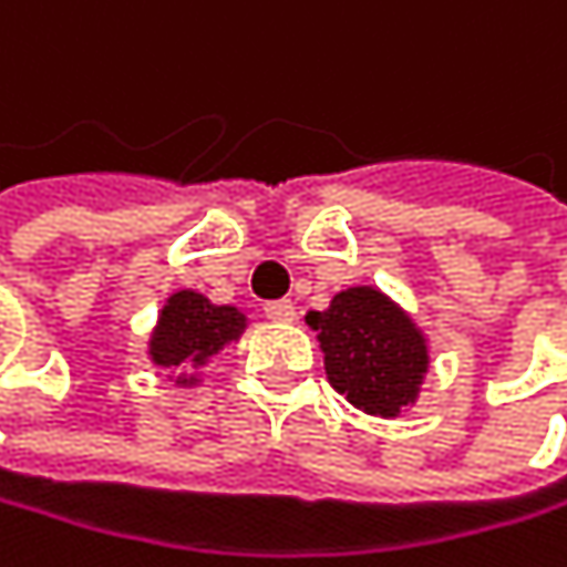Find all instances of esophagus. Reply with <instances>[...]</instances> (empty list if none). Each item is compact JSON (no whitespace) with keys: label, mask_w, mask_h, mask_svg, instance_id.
<instances>
[{"label":"esophagus","mask_w":567,"mask_h":567,"mask_svg":"<svg viewBox=\"0 0 567 567\" xmlns=\"http://www.w3.org/2000/svg\"><path fill=\"white\" fill-rule=\"evenodd\" d=\"M265 319H271V322H296V306L289 299L265 302Z\"/></svg>","instance_id":"34e87169"}]
</instances>
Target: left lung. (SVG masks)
<instances>
[{
    "mask_svg": "<svg viewBox=\"0 0 567 567\" xmlns=\"http://www.w3.org/2000/svg\"><path fill=\"white\" fill-rule=\"evenodd\" d=\"M306 322L319 332L329 385L355 409L399 419L419 402L432 362L429 339L382 289L352 286Z\"/></svg>",
    "mask_w": 567,
    "mask_h": 567,
    "instance_id": "left-lung-1",
    "label": "left lung"
}]
</instances>
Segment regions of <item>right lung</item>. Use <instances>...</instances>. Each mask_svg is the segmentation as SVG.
<instances>
[{
    "instance_id": "1",
    "label": "right lung",
    "mask_w": 567,
    "mask_h": 567,
    "mask_svg": "<svg viewBox=\"0 0 567 567\" xmlns=\"http://www.w3.org/2000/svg\"><path fill=\"white\" fill-rule=\"evenodd\" d=\"M248 319L235 306H212L202 292L178 289L165 299L148 336V359L165 369L175 385H198L195 369H205L225 346L238 342Z\"/></svg>"
}]
</instances>
